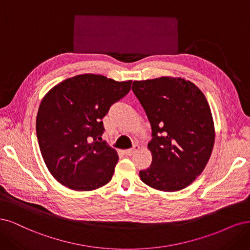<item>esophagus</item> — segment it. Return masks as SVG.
Listing matches in <instances>:
<instances>
[{
    "label": "esophagus",
    "instance_id": "1",
    "mask_svg": "<svg viewBox=\"0 0 250 250\" xmlns=\"http://www.w3.org/2000/svg\"><path fill=\"white\" fill-rule=\"evenodd\" d=\"M139 149V146H135L134 147H132V148H130V149H125V154L126 155V156H132V155H134L135 152Z\"/></svg>",
    "mask_w": 250,
    "mask_h": 250
}]
</instances>
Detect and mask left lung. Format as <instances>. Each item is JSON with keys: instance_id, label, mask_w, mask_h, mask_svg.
Instances as JSON below:
<instances>
[{"instance_id": "1", "label": "left lung", "mask_w": 250, "mask_h": 250, "mask_svg": "<svg viewBox=\"0 0 250 250\" xmlns=\"http://www.w3.org/2000/svg\"><path fill=\"white\" fill-rule=\"evenodd\" d=\"M132 89L151 125V164L141 181L156 190L172 192L196 180L215 142L212 112L205 94L182 78L134 81Z\"/></svg>"}]
</instances>
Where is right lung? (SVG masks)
<instances>
[{"label": "right lung", "instance_id": "obj_1", "mask_svg": "<svg viewBox=\"0 0 250 250\" xmlns=\"http://www.w3.org/2000/svg\"><path fill=\"white\" fill-rule=\"evenodd\" d=\"M131 85V80L83 74L64 80L43 96L36 116L38 144L47 169L63 186L92 191L111 181L118 156L98 141L104 131L102 119Z\"/></svg>", "mask_w": 250, "mask_h": 250}]
</instances>
